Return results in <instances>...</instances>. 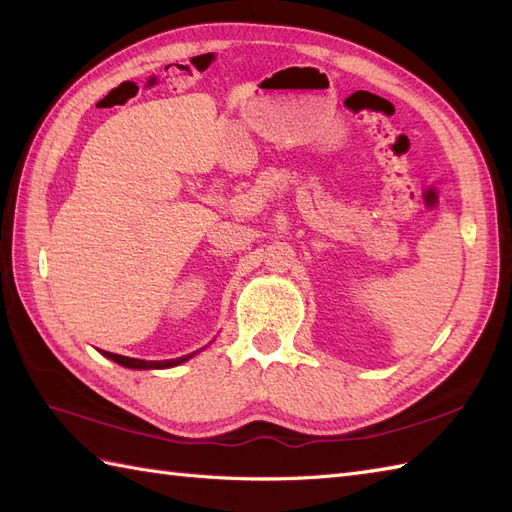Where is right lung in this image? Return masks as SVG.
<instances>
[{
  "label": "right lung",
  "instance_id": "1",
  "mask_svg": "<svg viewBox=\"0 0 512 512\" xmlns=\"http://www.w3.org/2000/svg\"><path fill=\"white\" fill-rule=\"evenodd\" d=\"M105 357L114 359L116 364L124 366V368H140V370H148V368H172V366H178L187 362V359L191 355H185V357H176V359H163V362H146V359H135V357H124V355H118V353H109V351H101Z\"/></svg>",
  "mask_w": 512,
  "mask_h": 512
}]
</instances>
